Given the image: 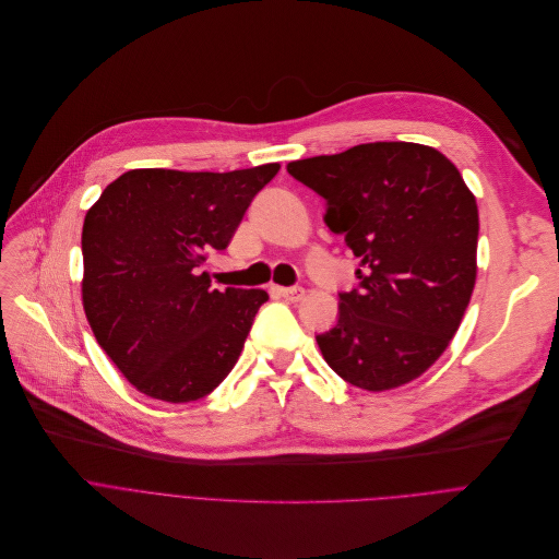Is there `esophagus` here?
Returning a JSON list of instances; mask_svg holds the SVG:
<instances>
[{
    "label": "esophagus",
    "instance_id": "esophagus-1",
    "mask_svg": "<svg viewBox=\"0 0 559 559\" xmlns=\"http://www.w3.org/2000/svg\"><path fill=\"white\" fill-rule=\"evenodd\" d=\"M282 298H286L288 302H298L305 298V288L302 286H288V288H282Z\"/></svg>",
    "mask_w": 559,
    "mask_h": 559
}]
</instances>
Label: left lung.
<instances>
[{"label": "left lung", "instance_id": "left-lung-1", "mask_svg": "<svg viewBox=\"0 0 559 559\" xmlns=\"http://www.w3.org/2000/svg\"><path fill=\"white\" fill-rule=\"evenodd\" d=\"M286 171L322 195L326 227L360 259L338 322L316 336L324 360L372 392L417 379L449 347L476 284L478 207L461 171L413 142L358 144Z\"/></svg>", "mask_w": 559, "mask_h": 559}]
</instances>
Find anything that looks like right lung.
<instances>
[{"label": "right lung", "mask_w": 559, "mask_h": 559, "mask_svg": "<svg viewBox=\"0 0 559 559\" xmlns=\"http://www.w3.org/2000/svg\"><path fill=\"white\" fill-rule=\"evenodd\" d=\"M280 171L133 169L110 182L83 223V309L96 343L144 395L195 402L239 360L261 288H212L203 271L225 250Z\"/></svg>", "instance_id": "add662e5"}]
</instances>
